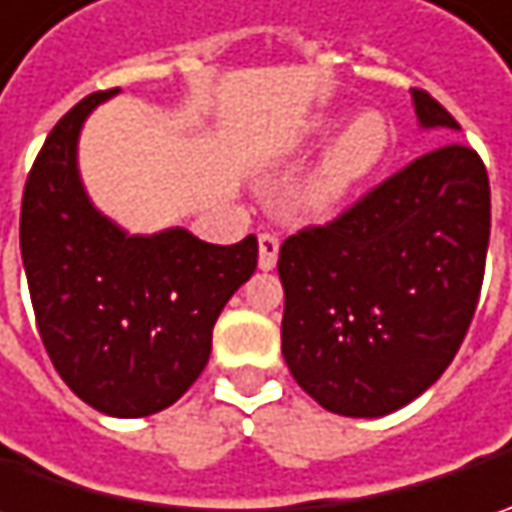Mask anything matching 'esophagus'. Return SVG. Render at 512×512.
I'll return each mask as SVG.
<instances>
[{
    "label": "esophagus",
    "mask_w": 512,
    "mask_h": 512,
    "mask_svg": "<svg viewBox=\"0 0 512 512\" xmlns=\"http://www.w3.org/2000/svg\"><path fill=\"white\" fill-rule=\"evenodd\" d=\"M279 259V239L273 233H262L259 236V267L262 270H273Z\"/></svg>",
    "instance_id": "obj_1"
}]
</instances>
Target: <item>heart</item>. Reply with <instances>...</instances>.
Returning <instances> with one entry per match:
<instances>
[{
  "label": "heart",
  "mask_w": 512,
  "mask_h": 512,
  "mask_svg": "<svg viewBox=\"0 0 512 512\" xmlns=\"http://www.w3.org/2000/svg\"><path fill=\"white\" fill-rule=\"evenodd\" d=\"M327 128H330V119H319L313 125V133H325ZM387 148H390V130L382 116L373 110L356 116L336 139V145L327 150L325 162L313 179V199L319 205H330L342 199L344 193H350L382 165Z\"/></svg>",
  "instance_id": "1"
}]
</instances>
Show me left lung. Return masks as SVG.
Listing matches in <instances>:
<instances>
[{
	"mask_svg": "<svg viewBox=\"0 0 512 512\" xmlns=\"http://www.w3.org/2000/svg\"><path fill=\"white\" fill-rule=\"evenodd\" d=\"M410 96L424 130H462L430 93ZM487 242V170L459 142L419 156L330 225L285 239L282 353L293 379L353 419L422 396L462 347Z\"/></svg>",
	"mask_w": 512,
	"mask_h": 512,
	"instance_id": "8db88e82",
	"label": "left lung"
}]
</instances>
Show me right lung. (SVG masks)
<instances>
[{"instance_id": "obj_1", "label": "right lung", "mask_w": 512, "mask_h": 512, "mask_svg": "<svg viewBox=\"0 0 512 512\" xmlns=\"http://www.w3.org/2000/svg\"><path fill=\"white\" fill-rule=\"evenodd\" d=\"M113 93H90L50 130L22 196L19 245L56 373L93 410L142 419L205 370L213 325L253 276L259 242L210 245L185 227L142 236L96 210L79 176V133Z\"/></svg>"}]
</instances>
